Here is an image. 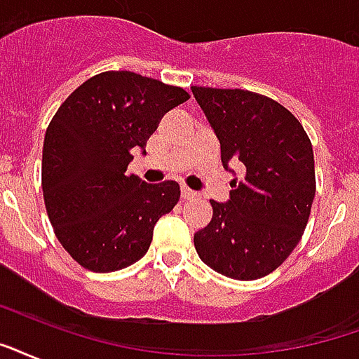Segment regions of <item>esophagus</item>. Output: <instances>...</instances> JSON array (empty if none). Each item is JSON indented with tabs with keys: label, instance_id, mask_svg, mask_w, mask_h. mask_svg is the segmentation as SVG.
I'll return each instance as SVG.
<instances>
[{
	"label": "esophagus",
	"instance_id": "1",
	"mask_svg": "<svg viewBox=\"0 0 359 359\" xmlns=\"http://www.w3.org/2000/svg\"><path fill=\"white\" fill-rule=\"evenodd\" d=\"M196 196H198V194H196V191L194 190H190V188H182V190H180V198L184 199H191V198H196Z\"/></svg>",
	"mask_w": 359,
	"mask_h": 359
}]
</instances>
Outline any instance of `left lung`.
Here are the masks:
<instances>
[{
	"mask_svg": "<svg viewBox=\"0 0 359 359\" xmlns=\"http://www.w3.org/2000/svg\"><path fill=\"white\" fill-rule=\"evenodd\" d=\"M220 141L224 168L245 165L226 203L194 235L199 258L235 280L269 275L288 258L309 222L316 179L311 139L286 107L248 90L191 86Z\"/></svg>",
	"mask_w": 359,
	"mask_h": 359,
	"instance_id": "1",
	"label": "left lung"
}]
</instances>
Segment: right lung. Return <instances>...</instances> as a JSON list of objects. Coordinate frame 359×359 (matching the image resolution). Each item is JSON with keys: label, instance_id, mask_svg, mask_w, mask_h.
Returning a JSON list of instances; mask_svg holds the SVG:
<instances>
[{"label": "right lung", "instance_id": "right-lung-1", "mask_svg": "<svg viewBox=\"0 0 359 359\" xmlns=\"http://www.w3.org/2000/svg\"><path fill=\"white\" fill-rule=\"evenodd\" d=\"M190 94L131 71L92 76L46 128L41 184L54 233L84 269L111 273L149 250L161 216L180 198L175 180L147 184L126 175L161 116Z\"/></svg>", "mask_w": 359, "mask_h": 359}]
</instances>
